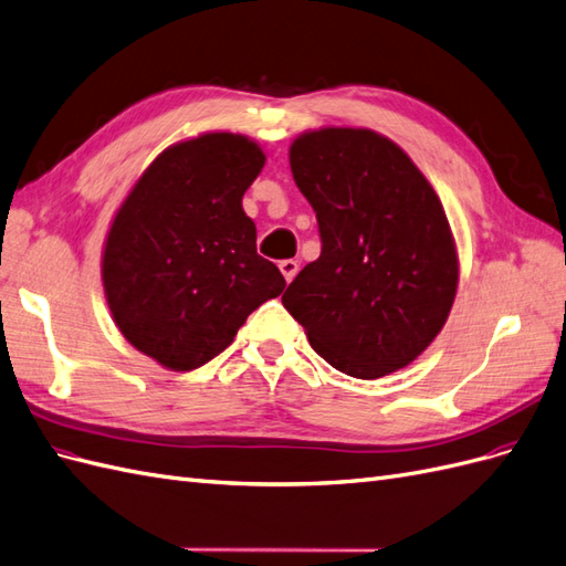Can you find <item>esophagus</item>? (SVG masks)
Returning a JSON list of instances; mask_svg holds the SVG:
<instances>
[{
    "instance_id": "esophagus-1",
    "label": "esophagus",
    "mask_w": 566,
    "mask_h": 566,
    "mask_svg": "<svg viewBox=\"0 0 566 566\" xmlns=\"http://www.w3.org/2000/svg\"><path fill=\"white\" fill-rule=\"evenodd\" d=\"M279 269H281V273H283V279L290 283V281H293V279L297 276L300 264L295 262V259H283V262L279 264Z\"/></svg>"
}]
</instances>
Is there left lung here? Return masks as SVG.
<instances>
[{
    "instance_id": "8db88e82",
    "label": "left lung",
    "mask_w": 566,
    "mask_h": 566,
    "mask_svg": "<svg viewBox=\"0 0 566 566\" xmlns=\"http://www.w3.org/2000/svg\"><path fill=\"white\" fill-rule=\"evenodd\" d=\"M290 171L316 211L321 254L287 285L283 307L333 369L364 380L402 369L446 326L460 283L436 190L369 128L302 133Z\"/></svg>"
}]
</instances>
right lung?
Wrapping results in <instances>:
<instances>
[{
	"instance_id": "add662e5",
	"label": "right lung",
	"mask_w": 566,
	"mask_h": 566,
	"mask_svg": "<svg viewBox=\"0 0 566 566\" xmlns=\"http://www.w3.org/2000/svg\"><path fill=\"white\" fill-rule=\"evenodd\" d=\"M266 155L238 133H202L166 147L118 207L102 252L114 324L143 355L192 371L285 287L256 254L242 195Z\"/></svg>"
}]
</instances>
